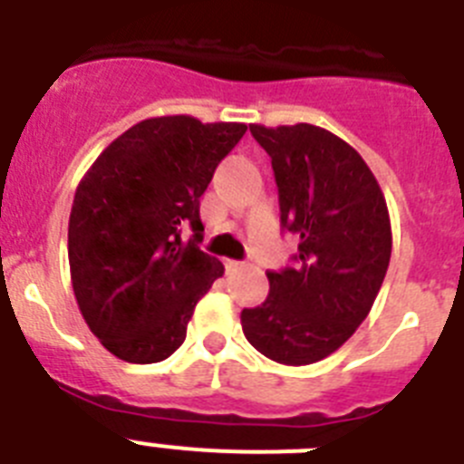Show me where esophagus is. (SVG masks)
Wrapping results in <instances>:
<instances>
[{
  "label": "esophagus",
  "mask_w": 464,
  "mask_h": 464,
  "mask_svg": "<svg viewBox=\"0 0 464 464\" xmlns=\"http://www.w3.org/2000/svg\"><path fill=\"white\" fill-rule=\"evenodd\" d=\"M225 269H227V272H239V269H244V262L225 260Z\"/></svg>",
  "instance_id": "1"
}]
</instances>
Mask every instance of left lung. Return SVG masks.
Instances as JSON below:
<instances>
[{
  "label": "left lung",
  "instance_id": "left-lung-1",
  "mask_svg": "<svg viewBox=\"0 0 464 464\" xmlns=\"http://www.w3.org/2000/svg\"><path fill=\"white\" fill-rule=\"evenodd\" d=\"M272 158L283 227L299 235L297 265L267 272L269 295L241 311L265 358L302 367L332 355L372 311L392 251L376 176L358 150L323 127L251 125Z\"/></svg>",
  "mask_w": 464,
  "mask_h": 464
}]
</instances>
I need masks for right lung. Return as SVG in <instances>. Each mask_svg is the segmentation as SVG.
<instances>
[{"label":"right lung","mask_w":464,"mask_h":464,"mask_svg":"<svg viewBox=\"0 0 464 464\" xmlns=\"http://www.w3.org/2000/svg\"><path fill=\"white\" fill-rule=\"evenodd\" d=\"M244 122L158 116L106 146L69 216V272L90 332L116 358L150 364L186 342L197 302L225 274L199 248V197ZM190 224L193 237L180 232Z\"/></svg>","instance_id":"right-lung-1"}]
</instances>
